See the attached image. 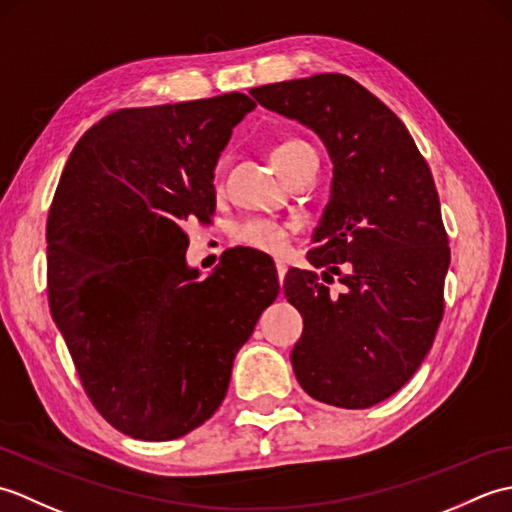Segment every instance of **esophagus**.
<instances>
[{
	"instance_id": "34e87169",
	"label": "esophagus",
	"mask_w": 512,
	"mask_h": 512,
	"mask_svg": "<svg viewBox=\"0 0 512 512\" xmlns=\"http://www.w3.org/2000/svg\"><path fill=\"white\" fill-rule=\"evenodd\" d=\"M275 268H277V277H279V284L284 281L286 273H288V266L284 262H275Z\"/></svg>"
}]
</instances>
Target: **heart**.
<instances>
[{
    "mask_svg": "<svg viewBox=\"0 0 512 512\" xmlns=\"http://www.w3.org/2000/svg\"><path fill=\"white\" fill-rule=\"evenodd\" d=\"M312 149L308 143H303L299 138H288L284 143H279L270 151V158H273L275 167L284 171L295 162V158L303 151ZM292 224L288 222H279V220H270V217H246L244 222H239L233 231L235 244L246 246V248H255L259 253H270V255H279L284 253L290 239Z\"/></svg>",
    "mask_w": 512,
    "mask_h": 512,
    "instance_id": "heart-1",
    "label": "heart"
}]
</instances>
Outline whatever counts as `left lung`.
<instances>
[{
  "mask_svg": "<svg viewBox=\"0 0 512 512\" xmlns=\"http://www.w3.org/2000/svg\"><path fill=\"white\" fill-rule=\"evenodd\" d=\"M266 110L321 136L332 195L308 259L290 268L288 301L303 317L290 361L314 400L367 409L416 374L444 314L451 250L427 160L389 107L345 74H314L250 90ZM339 274L346 290L329 292Z\"/></svg>",
  "mask_w": 512,
  "mask_h": 512,
  "instance_id": "1",
  "label": "left lung"
}]
</instances>
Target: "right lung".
<instances>
[{
  "instance_id": "obj_1",
  "label": "right lung",
  "mask_w": 512,
  "mask_h": 512,
  "mask_svg": "<svg viewBox=\"0 0 512 512\" xmlns=\"http://www.w3.org/2000/svg\"><path fill=\"white\" fill-rule=\"evenodd\" d=\"M246 94L116 110L72 149L50 206L52 319L96 411L125 436H187L222 405L233 358L279 295L273 259L231 248L206 279L184 224L215 213L213 169Z\"/></svg>"
}]
</instances>
